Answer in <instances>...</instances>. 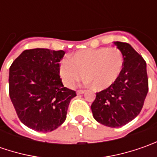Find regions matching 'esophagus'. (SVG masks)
Listing matches in <instances>:
<instances>
[{
    "label": "esophagus",
    "instance_id": "1",
    "mask_svg": "<svg viewBox=\"0 0 157 157\" xmlns=\"http://www.w3.org/2000/svg\"><path fill=\"white\" fill-rule=\"evenodd\" d=\"M85 93V91L84 90H78V91H77V94L78 95H79V94H83Z\"/></svg>",
    "mask_w": 157,
    "mask_h": 157
}]
</instances>
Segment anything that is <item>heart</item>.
Masks as SVG:
<instances>
[{
    "label": "heart",
    "mask_w": 157,
    "mask_h": 157,
    "mask_svg": "<svg viewBox=\"0 0 157 157\" xmlns=\"http://www.w3.org/2000/svg\"><path fill=\"white\" fill-rule=\"evenodd\" d=\"M123 68V56L116 48L78 51L59 63V73L65 86L72 87L85 77L86 84L104 90L116 81Z\"/></svg>",
    "instance_id": "heart-1"
}]
</instances>
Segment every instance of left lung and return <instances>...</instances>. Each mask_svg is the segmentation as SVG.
Here are the masks:
<instances>
[{
  "label": "left lung",
  "mask_w": 157,
  "mask_h": 157,
  "mask_svg": "<svg viewBox=\"0 0 157 157\" xmlns=\"http://www.w3.org/2000/svg\"><path fill=\"white\" fill-rule=\"evenodd\" d=\"M123 56V68L116 81L96 94L91 105L94 118L100 124L119 128L140 113L148 91L145 60L128 43L114 42Z\"/></svg>",
  "instance_id": "left-lung-1"
}]
</instances>
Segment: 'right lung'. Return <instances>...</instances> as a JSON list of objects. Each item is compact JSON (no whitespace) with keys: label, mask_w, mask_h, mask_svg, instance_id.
Masks as SVG:
<instances>
[{"label":"right lung","mask_w":157,"mask_h":157,"mask_svg":"<svg viewBox=\"0 0 157 157\" xmlns=\"http://www.w3.org/2000/svg\"><path fill=\"white\" fill-rule=\"evenodd\" d=\"M65 52L26 50L9 68V97L22 123L38 132H51L63 123L76 92L64 87L59 62Z\"/></svg>","instance_id":"add662e5"}]
</instances>
